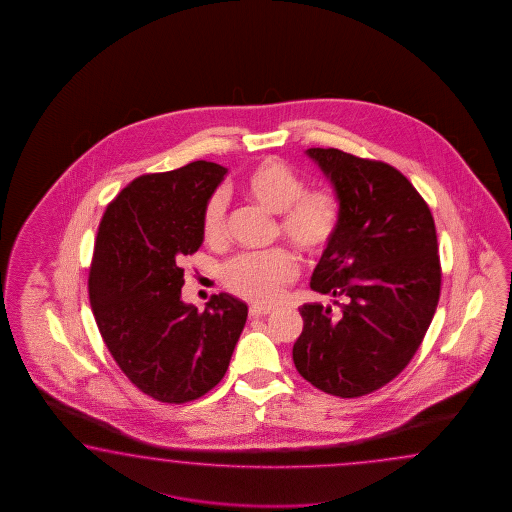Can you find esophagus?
Wrapping results in <instances>:
<instances>
[{"mask_svg":"<svg viewBox=\"0 0 512 512\" xmlns=\"http://www.w3.org/2000/svg\"><path fill=\"white\" fill-rule=\"evenodd\" d=\"M272 311H274V309H272L271 305L252 304L251 307H249V315H251L252 318L271 315Z\"/></svg>","mask_w":512,"mask_h":512,"instance_id":"esophagus-1","label":"esophagus"}]
</instances>
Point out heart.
<instances>
[{"instance_id": "obj_1", "label": "heart", "mask_w": 512, "mask_h": 512, "mask_svg": "<svg viewBox=\"0 0 512 512\" xmlns=\"http://www.w3.org/2000/svg\"><path fill=\"white\" fill-rule=\"evenodd\" d=\"M240 194L271 214L278 229L305 256H318L335 240L340 227V203L324 188L305 190L304 175L278 157L254 164L241 177ZM203 240L218 247L225 241V203L212 196L201 219ZM296 274L293 254L285 249L240 254L223 267V282L232 293L254 302H271Z\"/></svg>"}]
</instances>
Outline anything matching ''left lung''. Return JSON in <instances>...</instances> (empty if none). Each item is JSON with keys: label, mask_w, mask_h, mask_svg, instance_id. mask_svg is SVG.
Returning <instances> with one entry per match:
<instances>
[{"label": "left lung", "mask_w": 512, "mask_h": 512, "mask_svg": "<svg viewBox=\"0 0 512 512\" xmlns=\"http://www.w3.org/2000/svg\"><path fill=\"white\" fill-rule=\"evenodd\" d=\"M335 186L340 227L311 289L335 298L304 304L293 360L305 381L342 399L362 397L408 366L434 318L441 263L434 218L397 168L337 148H309Z\"/></svg>", "instance_id": "1"}]
</instances>
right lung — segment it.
<instances>
[{"mask_svg":"<svg viewBox=\"0 0 512 512\" xmlns=\"http://www.w3.org/2000/svg\"><path fill=\"white\" fill-rule=\"evenodd\" d=\"M227 168L194 161L131 181L98 225L89 302L122 373L155 401L203 397L229 370L247 305L212 294L205 311L183 304L186 256L203 243L201 219Z\"/></svg>","mask_w":512,"mask_h":512,"instance_id":"add662e5","label":"right lung"}]
</instances>
